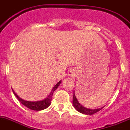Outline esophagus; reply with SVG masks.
I'll list each match as a JSON object with an SVG mask.
<instances>
[{
    "label": "esophagus",
    "instance_id": "obj_1",
    "mask_svg": "<svg viewBox=\"0 0 130 130\" xmlns=\"http://www.w3.org/2000/svg\"><path fill=\"white\" fill-rule=\"evenodd\" d=\"M68 74L70 76H74V72L73 71H70L68 73Z\"/></svg>",
    "mask_w": 130,
    "mask_h": 130
}]
</instances>
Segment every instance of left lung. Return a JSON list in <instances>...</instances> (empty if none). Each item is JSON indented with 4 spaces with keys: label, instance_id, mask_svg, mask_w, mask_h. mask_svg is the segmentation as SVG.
Instances as JSON below:
<instances>
[{
    "label": "left lung",
    "instance_id": "obj_1",
    "mask_svg": "<svg viewBox=\"0 0 130 130\" xmlns=\"http://www.w3.org/2000/svg\"><path fill=\"white\" fill-rule=\"evenodd\" d=\"M73 106L75 108L77 111L80 112V113L82 114H85V115H92L93 114L96 113L98 111H99L100 110L103 108V107H101V108H99V109H87L86 107H83L82 105H80V103L78 102V101L76 99V96H75V94H73Z\"/></svg>",
    "mask_w": 130,
    "mask_h": 130
}]
</instances>
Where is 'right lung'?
Wrapping results in <instances>:
<instances>
[{
    "label": "right lung",
    "instance_id": "1",
    "mask_svg": "<svg viewBox=\"0 0 130 130\" xmlns=\"http://www.w3.org/2000/svg\"><path fill=\"white\" fill-rule=\"evenodd\" d=\"M61 84V81H59L56 85L54 86V88H53L52 90L51 91V92L50 93V94L48 95V96L46 98H45L44 99L42 100V101H25V100H23V99H21V98L18 96V95L14 92V91L13 90V92L14 93V95H15L18 99L20 101L21 104H23V105H25V107H27V108H29V109H31V110H36V111H38V110H44V109L48 108L50 104H51V101L52 98V95L53 93L54 92V91L56 90V89L58 88V86H59V84Z\"/></svg>",
    "mask_w": 130,
    "mask_h": 130
}]
</instances>
